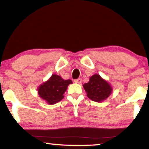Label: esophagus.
Here are the masks:
<instances>
[{
    "instance_id": "esophagus-1",
    "label": "esophagus",
    "mask_w": 149,
    "mask_h": 149,
    "mask_svg": "<svg viewBox=\"0 0 149 149\" xmlns=\"http://www.w3.org/2000/svg\"><path fill=\"white\" fill-rule=\"evenodd\" d=\"M81 81H82V79H81V78H79V79L74 80V82L76 83V84H81Z\"/></svg>"
}]
</instances>
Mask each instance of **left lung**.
<instances>
[{"label": "left lung", "instance_id": "left-lung-1", "mask_svg": "<svg viewBox=\"0 0 149 149\" xmlns=\"http://www.w3.org/2000/svg\"><path fill=\"white\" fill-rule=\"evenodd\" d=\"M83 86L87 93V97L91 100L97 102L107 99L112 91L110 85L99 74L92 75L90 77L89 81Z\"/></svg>", "mask_w": 149, "mask_h": 149}]
</instances>
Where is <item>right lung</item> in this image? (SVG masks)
<instances>
[{"instance_id": "right-lung-1", "label": "right lung", "mask_w": 149, "mask_h": 149, "mask_svg": "<svg viewBox=\"0 0 149 149\" xmlns=\"http://www.w3.org/2000/svg\"><path fill=\"white\" fill-rule=\"evenodd\" d=\"M71 84L72 80H64L59 75L53 74L38 87V94L48 104H56L64 98V93Z\"/></svg>"}]
</instances>
